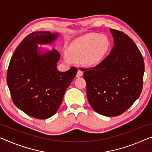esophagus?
Masks as SVG:
<instances>
[{"mask_svg":"<svg viewBox=\"0 0 152 152\" xmlns=\"http://www.w3.org/2000/svg\"><path fill=\"white\" fill-rule=\"evenodd\" d=\"M83 75V72L80 70V69H78V72H77V74H76L77 78H80V77H81Z\"/></svg>","mask_w":152,"mask_h":152,"instance_id":"esophagus-1","label":"esophagus"}]
</instances>
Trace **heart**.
Returning a JSON list of instances; mask_svg holds the SVG:
<instances>
[{
    "mask_svg": "<svg viewBox=\"0 0 152 152\" xmlns=\"http://www.w3.org/2000/svg\"><path fill=\"white\" fill-rule=\"evenodd\" d=\"M110 41L107 36L92 33L76 38L67 48V54L72 59L79 61L86 67H93L100 64L110 49ZM64 59L69 62V57Z\"/></svg>",
    "mask_w": 152,
    "mask_h": 152,
    "instance_id": "1",
    "label": "heart"
}]
</instances>
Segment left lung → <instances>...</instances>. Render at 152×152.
<instances>
[{"instance_id": "obj_1", "label": "left lung", "mask_w": 152, "mask_h": 152, "mask_svg": "<svg viewBox=\"0 0 152 152\" xmlns=\"http://www.w3.org/2000/svg\"><path fill=\"white\" fill-rule=\"evenodd\" d=\"M114 47L108 56L93 68L84 69L89 104L108 117L122 114L139 97L143 88L144 61L131 38L110 29Z\"/></svg>"}]
</instances>
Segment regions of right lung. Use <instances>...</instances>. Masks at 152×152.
<instances>
[{
    "label": "right lung",
    "instance_id": "1",
    "mask_svg": "<svg viewBox=\"0 0 152 152\" xmlns=\"http://www.w3.org/2000/svg\"><path fill=\"white\" fill-rule=\"evenodd\" d=\"M59 34L49 31L31 33L16 48L9 63L7 82L14 104L37 119H47L57 112L77 73L75 67L59 71V52L38 47L52 45Z\"/></svg>",
    "mask_w": 152,
    "mask_h": 152
}]
</instances>
